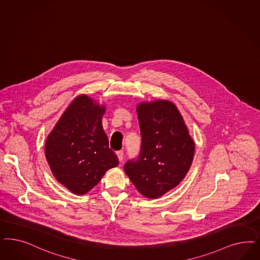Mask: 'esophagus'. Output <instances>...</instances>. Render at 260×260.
<instances>
[{
    "label": "esophagus",
    "instance_id": "1",
    "mask_svg": "<svg viewBox=\"0 0 260 260\" xmlns=\"http://www.w3.org/2000/svg\"><path fill=\"white\" fill-rule=\"evenodd\" d=\"M117 156L118 159H119V161H122V160H123V158H124V153H123V151H117Z\"/></svg>",
    "mask_w": 260,
    "mask_h": 260
}]
</instances>
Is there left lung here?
I'll use <instances>...</instances> for the list:
<instances>
[{"instance_id": "1", "label": "left lung", "mask_w": 260, "mask_h": 260, "mask_svg": "<svg viewBox=\"0 0 260 260\" xmlns=\"http://www.w3.org/2000/svg\"><path fill=\"white\" fill-rule=\"evenodd\" d=\"M142 146L124 165L126 175L146 198H159L184 179L192 164L195 144L175 104L142 102L137 107Z\"/></svg>"}]
</instances>
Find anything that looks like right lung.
Here are the masks:
<instances>
[{
    "instance_id": "obj_1",
    "label": "right lung",
    "mask_w": 260,
    "mask_h": 260,
    "mask_svg": "<svg viewBox=\"0 0 260 260\" xmlns=\"http://www.w3.org/2000/svg\"><path fill=\"white\" fill-rule=\"evenodd\" d=\"M104 113L105 106L81 94L68 106L46 141L52 174L77 195L90 191L108 169L118 165L102 128Z\"/></svg>"
}]
</instances>
